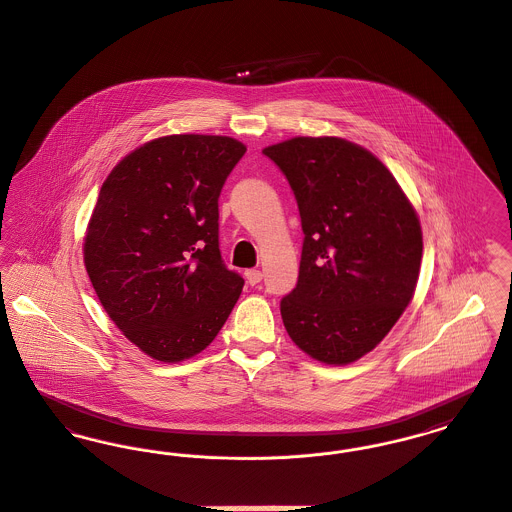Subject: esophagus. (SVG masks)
<instances>
[{"instance_id":"obj_1","label":"esophagus","mask_w":512,"mask_h":512,"mask_svg":"<svg viewBox=\"0 0 512 512\" xmlns=\"http://www.w3.org/2000/svg\"><path fill=\"white\" fill-rule=\"evenodd\" d=\"M246 281L250 283V285H258L260 281H262V272L260 270H246Z\"/></svg>"}]
</instances>
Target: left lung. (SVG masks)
<instances>
[{
  "label": "left lung",
  "instance_id": "obj_1",
  "mask_svg": "<svg viewBox=\"0 0 512 512\" xmlns=\"http://www.w3.org/2000/svg\"><path fill=\"white\" fill-rule=\"evenodd\" d=\"M264 155L287 176L305 233L297 287L281 299L285 330L324 365L355 363L413 299L417 211L382 161L343 137H291Z\"/></svg>",
  "mask_w": 512,
  "mask_h": 512
}]
</instances>
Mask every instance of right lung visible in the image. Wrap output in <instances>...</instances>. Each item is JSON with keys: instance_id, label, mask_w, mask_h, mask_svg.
Returning <instances> with one entry per match:
<instances>
[{"instance_id": "obj_1", "label": "right lung", "mask_w": 512, "mask_h": 512, "mask_svg": "<svg viewBox=\"0 0 512 512\" xmlns=\"http://www.w3.org/2000/svg\"><path fill=\"white\" fill-rule=\"evenodd\" d=\"M246 145L174 134L128 153L106 176L83 262L110 320L145 355L180 363L215 340L244 279L219 252V194Z\"/></svg>"}]
</instances>
